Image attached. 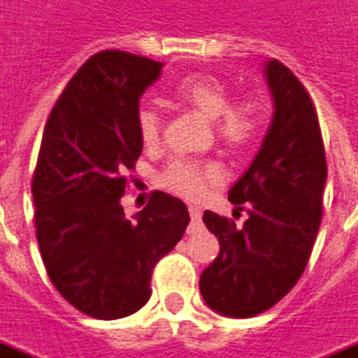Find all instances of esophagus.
Wrapping results in <instances>:
<instances>
[{
	"label": "esophagus",
	"instance_id": "34e87169",
	"mask_svg": "<svg viewBox=\"0 0 358 358\" xmlns=\"http://www.w3.org/2000/svg\"><path fill=\"white\" fill-rule=\"evenodd\" d=\"M189 216H191V226H189V234H193V231L203 230V210L199 208V206H194L191 204L189 206Z\"/></svg>",
	"mask_w": 358,
	"mask_h": 358
}]
</instances>
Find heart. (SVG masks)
Segmentation results:
<instances>
[{"mask_svg":"<svg viewBox=\"0 0 358 358\" xmlns=\"http://www.w3.org/2000/svg\"><path fill=\"white\" fill-rule=\"evenodd\" d=\"M167 99L199 110L212 120L214 132L226 148L241 152L250 148L265 124V103L259 95H243L231 101L230 87L210 73H191L179 80L167 91ZM140 142L146 148L157 146L162 136V117L155 108H142L136 117ZM220 179V169L212 162H199L189 157H175L157 177L165 191L196 199L206 191L208 183Z\"/></svg>","mask_w":358,"mask_h":358,"instance_id":"b5f03b06","label":"heart"}]
</instances>
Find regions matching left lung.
Segmentation results:
<instances>
[{
  "instance_id": "8db88e82",
  "label": "left lung",
  "mask_w": 358,
  "mask_h": 358,
  "mask_svg": "<svg viewBox=\"0 0 358 358\" xmlns=\"http://www.w3.org/2000/svg\"><path fill=\"white\" fill-rule=\"evenodd\" d=\"M265 73L275 117L253 164L228 194L250 218L236 226L210 210L203 216L220 253L201 275V294L230 317L263 314L287 296L310 261L324 214L327 164L314 101L282 62H268Z\"/></svg>"
}]
</instances>
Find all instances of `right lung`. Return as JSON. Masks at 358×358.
Masks as SVG:
<instances>
[{
  "label": "right lung",
  "mask_w": 358,
  "mask_h": 358,
  "mask_svg": "<svg viewBox=\"0 0 358 358\" xmlns=\"http://www.w3.org/2000/svg\"><path fill=\"white\" fill-rule=\"evenodd\" d=\"M162 68L130 52H97L68 81L44 127L31 183L41 257L62 296L97 320L146 304L154 267L189 224L185 203L164 191H154L134 220L120 204L142 154L138 101Z\"/></svg>",
  "instance_id": "obj_1"
}]
</instances>
